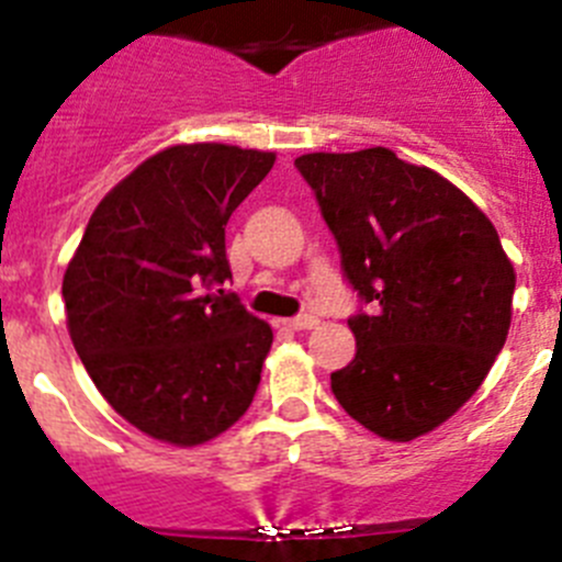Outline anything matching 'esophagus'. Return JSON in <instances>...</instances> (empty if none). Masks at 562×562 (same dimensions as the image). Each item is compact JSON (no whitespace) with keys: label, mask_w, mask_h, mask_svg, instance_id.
I'll use <instances>...</instances> for the list:
<instances>
[{"label":"esophagus","mask_w":562,"mask_h":562,"mask_svg":"<svg viewBox=\"0 0 562 562\" xmlns=\"http://www.w3.org/2000/svg\"><path fill=\"white\" fill-rule=\"evenodd\" d=\"M318 324L316 316H296V318H282V327L288 329H313Z\"/></svg>","instance_id":"obj_1"}]
</instances>
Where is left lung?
Wrapping results in <instances>:
<instances>
[{
	"label": "left lung",
	"instance_id": "obj_1",
	"mask_svg": "<svg viewBox=\"0 0 562 562\" xmlns=\"http://www.w3.org/2000/svg\"><path fill=\"white\" fill-rule=\"evenodd\" d=\"M358 293V352L333 393L355 422L413 440L460 411L505 346L516 274L499 233L463 191L385 146L293 162Z\"/></svg>",
	"mask_w": 562,
	"mask_h": 562
}]
</instances>
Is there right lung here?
<instances>
[{
  "instance_id": "obj_1",
  "label": "right lung",
  "mask_w": 562,
  "mask_h": 562,
  "mask_svg": "<svg viewBox=\"0 0 562 562\" xmlns=\"http://www.w3.org/2000/svg\"><path fill=\"white\" fill-rule=\"evenodd\" d=\"M274 151L182 144L157 151L93 210L66 277L68 333L93 385L140 432L196 447L249 411L271 327L235 293L233 210Z\"/></svg>"
}]
</instances>
